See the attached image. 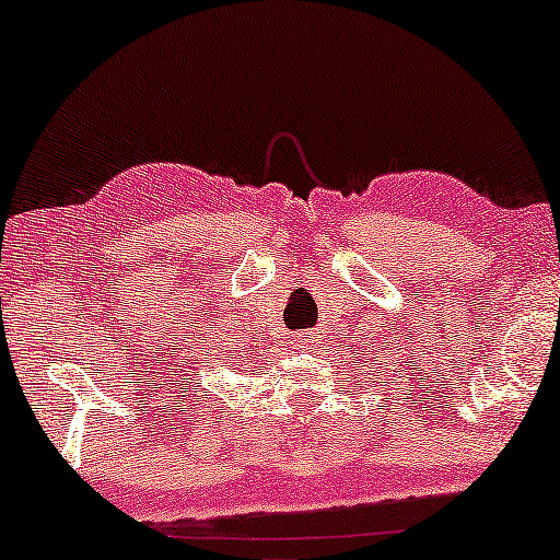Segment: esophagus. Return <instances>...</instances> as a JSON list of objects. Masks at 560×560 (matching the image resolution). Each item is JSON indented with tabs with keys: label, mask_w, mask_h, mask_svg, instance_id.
<instances>
[{
	"label": "esophagus",
	"mask_w": 560,
	"mask_h": 560,
	"mask_svg": "<svg viewBox=\"0 0 560 560\" xmlns=\"http://www.w3.org/2000/svg\"><path fill=\"white\" fill-rule=\"evenodd\" d=\"M293 343H295L298 349H311L313 343H316V334H313V331H301V334H295Z\"/></svg>",
	"instance_id": "34e87169"
}]
</instances>
